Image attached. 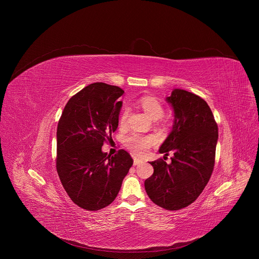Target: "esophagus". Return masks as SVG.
<instances>
[{
	"mask_svg": "<svg viewBox=\"0 0 259 259\" xmlns=\"http://www.w3.org/2000/svg\"><path fill=\"white\" fill-rule=\"evenodd\" d=\"M142 163V161L141 160H139V159H137V158H134V166H136V165H140Z\"/></svg>",
	"mask_w": 259,
	"mask_h": 259,
	"instance_id": "esophagus-1",
	"label": "esophagus"
}]
</instances>
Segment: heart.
Listing matches in <instances>:
<instances>
[{
	"label": "heart",
	"instance_id": "heart-1",
	"mask_svg": "<svg viewBox=\"0 0 259 259\" xmlns=\"http://www.w3.org/2000/svg\"><path fill=\"white\" fill-rule=\"evenodd\" d=\"M139 104L141 105L142 109L149 115L152 119L158 120L164 114V108L161 102L153 97V96H144L139 100ZM128 116V110L125 108L121 116H120V124L125 125ZM155 140L153 137L150 136H140L137 134H132L125 139V145L128 147L130 151L137 155H144L147 150L150 149L151 145L154 144Z\"/></svg>",
	"mask_w": 259,
	"mask_h": 259
}]
</instances>
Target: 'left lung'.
<instances>
[{
  "mask_svg": "<svg viewBox=\"0 0 259 259\" xmlns=\"http://www.w3.org/2000/svg\"><path fill=\"white\" fill-rule=\"evenodd\" d=\"M166 101L174 121L160 154L173 152L171 163L151 162L154 174L144 181L147 196L167 210H179L197 200L208 183L215 160L218 128L207 102L183 89H174Z\"/></svg>",
  "mask_w": 259,
  "mask_h": 259,
  "instance_id": "1",
  "label": "left lung"
}]
</instances>
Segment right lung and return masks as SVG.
<instances>
[{"instance_id": "right-lung-1", "label": "right lung", "mask_w": 259, "mask_h": 259, "mask_svg": "<svg viewBox=\"0 0 259 259\" xmlns=\"http://www.w3.org/2000/svg\"><path fill=\"white\" fill-rule=\"evenodd\" d=\"M123 94L118 86L90 84L67 101L58 122L57 173L71 201L83 209L96 211L112 203L133 164L124 150L115 156L101 150L118 128Z\"/></svg>"}]
</instances>
